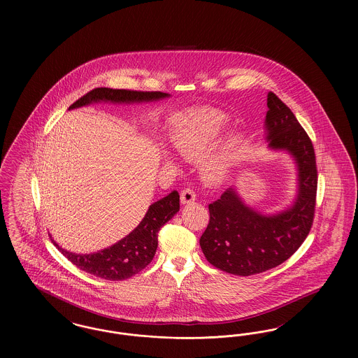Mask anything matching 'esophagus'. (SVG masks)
<instances>
[{
  "label": "esophagus",
  "instance_id": "esophagus-1",
  "mask_svg": "<svg viewBox=\"0 0 358 358\" xmlns=\"http://www.w3.org/2000/svg\"><path fill=\"white\" fill-rule=\"evenodd\" d=\"M196 200V193L192 187H185L182 192H181V203L182 204H190Z\"/></svg>",
  "mask_w": 358,
  "mask_h": 358
}]
</instances>
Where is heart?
<instances>
[{"instance_id": "1", "label": "heart", "mask_w": 358, "mask_h": 358, "mask_svg": "<svg viewBox=\"0 0 358 358\" xmlns=\"http://www.w3.org/2000/svg\"><path fill=\"white\" fill-rule=\"evenodd\" d=\"M225 127V118L212 110H200L178 117L173 130L171 142L176 152L187 159L201 157L212 146ZM238 138L228 136L220 146L205 157L203 176L208 182H222L228 176L238 150Z\"/></svg>"}]
</instances>
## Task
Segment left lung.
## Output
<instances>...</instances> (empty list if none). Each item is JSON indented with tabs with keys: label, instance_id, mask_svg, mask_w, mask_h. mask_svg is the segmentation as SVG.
<instances>
[{
	"label": "left lung",
	"instance_id": "left-lung-1",
	"mask_svg": "<svg viewBox=\"0 0 358 358\" xmlns=\"http://www.w3.org/2000/svg\"><path fill=\"white\" fill-rule=\"evenodd\" d=\"M266 133L273 150L289 152L298 168V194L292 206L262 215L247 206L234 187L209 204V224L200 238L206 260L216 268L248 276L286 262L307 238L315 212L318 171L311 139L289 107L267 95Z\"/></svg>",
	"mask_w": 358,
	"mask_h": 358
}]
</instances>
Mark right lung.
Wrapping results in <instances>:
<instances>
[{
  "instance_id": "obj_1",
  "label": "right lung",
  "mask_w": 358,
  "mask_h": 358,
  "mask_svg": "<svg viewBox=\"0 0 358 358\" xmlns=\"http://www.w3.org/2000/svg\"><path fill=\"white\" fill-rule=\"evenodd\" d=\"M169 96L161 91H131L99 87L87 92L69 108H78L90 103H141L153 102ZM180 210V194L173 190L166 197L149 206L145 217L133 232L114 245L94 254H72L59 247L57 250L72 264L85 273L106 280H123L142 271L152 260L158 245V231Z\"/></svg>"
}]
</instances>
